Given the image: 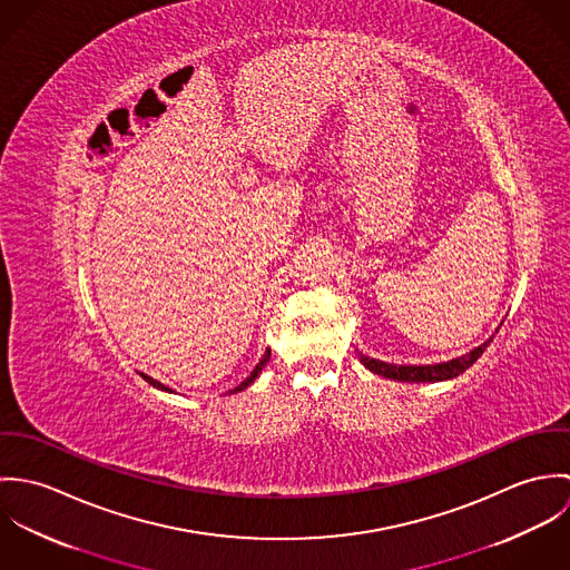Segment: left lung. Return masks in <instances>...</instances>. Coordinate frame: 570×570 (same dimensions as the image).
Returning a JSON list of instances; mask_svg holds the SVG:
<instances>
[{"instance_id": "obj_1", "label": "left lung", "mask_w": 570, "mask_h": 570, "mask_svg": "<svg viewBox=\"0 0 570 570\" xmlns=\"http://www.w3.org/2000/svg\"><path fill=\"white\" fill-rule=\"evenodd\" d=\"M489 342H483L479 348H474L470 355H463V357H456V360H450V362H443V364H432V366H397V364H386V362H380V360H371L366 355H360L362 364L377 373V375H384L389 380H397V382H443V380H452V377H459L461 373H465L489 346Z\"/></svg>"}]
</instances>
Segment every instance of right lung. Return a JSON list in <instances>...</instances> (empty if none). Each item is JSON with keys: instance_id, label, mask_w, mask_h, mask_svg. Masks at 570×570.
Wrapping results in <instances>:
<instances>
[{"instance_id": "1", "label": "right lung", "mask_w": 570, "mask_h": 570, "mask_svg": "<svg viewBox=\"0 0 570 570\" xmlns=\"http://www.w3.org/2000/svg\"><path fill=\"white\" fill-rule=\"evenodd\" d=\"M267 362H269V348H267V351H265V355H263V357H261V360H258V364H256V366H254V371H252V373H249V377H245L244 382H242V384H239V386H237V389H235V391H244L245 386H249V384H252V382H254V380H256V377H258V373H261V368H263V366H265V364H267ZM142 377H145V380H147V382H149V384H151V386H156V389H163V391H168V389H166V386H163V384H160V382H156V380H151V377H149V375H145V373H142ZM235 391H233V393H235Z\"/></svg>"}]
</instances>
